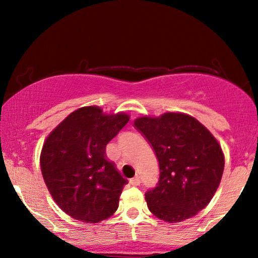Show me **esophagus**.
I'll return each instance as SVG.
<instances>
[{
    "instance_id": "34e87169",
    "label": "esophagus",
    "mask_w": 258,
    "mask_h": 258,
    "mask_svg": "<svg viewBox=\"0 0 258 258\" xmlns=\"http://www.w3.org/2000/svg\"><path fill=\"white\" fill-rule=\"evenodd\" d=\"M130 184H131V185H139V184H141V178H139V177H135V178L130 179Z\"/></svg>"
}]
</instances>
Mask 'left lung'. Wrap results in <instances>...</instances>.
I'll list each match as a JSON object with an SVG mask.
<instances>
[{
  "instance_id": "left-lung-1",
  "label": "left lung",
  "mask_w": 258,
  "mask_h": 258,
  "mask_svg": "<svg viewBox=\"0 0 258 258\" xmlns=\"http://www.w3.org/2000/svg\"><path fill=\"white\" fill-rule=\"evenodd\" d=\"M135 127L159 161L158 183L146 193L150 212L170 223L193 217L220 185L224 156L218 142L199 121L178 112L139 117Z\"/></svg>"
}]
</instances>
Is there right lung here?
Here are the masks:
<instances>
[{"mask_svg":"<svg viewBox=\"0 0 258 258\" xmlns=\"http://www.w3.org/2000/svg\"><path fill=\"white\" fill-rule=\"evenodd\" d=\"M128 120L126 114L105 115L98 106H84L47 137L41 171L65 214L85 223H98L116 211L127 180L106 159L105 147Z\"/></svg>","mask_w":258,"mask_h":258,"instance_id":"right-lung-1","label":"right lung"}]
</instances>
